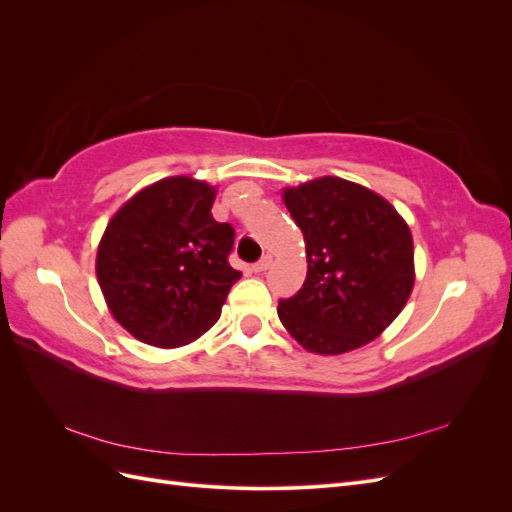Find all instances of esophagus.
Instances as JSON below:
<instances>
[{"label":"esophagus","instance_id":"1","mask_svg":"<svg viewBox=\"0 0 512 512\" xmlns=\"http://www.w3.org/2000/svg\"><path fill=\"white\" fill-rule=\"evenodd\" d=\"M271 262H273V258H271V256H262L252 269H254V273H265V271L271 267Z\"/></svg>","mask_w":512,"mask_h":512}]
</instances>
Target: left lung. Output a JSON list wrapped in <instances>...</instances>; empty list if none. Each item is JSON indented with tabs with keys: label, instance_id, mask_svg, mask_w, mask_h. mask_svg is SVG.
<instances>
[{
	"label": "left lung",
	"instance_id": "obj_1",
	"mask_svg": "<svg viewBox=\"0 0 512 512\" xmlns=\"http://www.w3.org/2000/svg\"><path fill=\"white\" fill-rule=\"evenodd\" d=\"M282 198L307 258L303 288L277 307L286 331L324 356L374 342L414 288L410 226L389 200L342 177L292 185Z\"/></svg>",
	"mask_w": 512,
	"mask_h": 512
}]
</instances>
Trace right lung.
Wrapping results in <instances>:
<instances>
[{"mask_svg":"<svg viewBox=\"0 0 512 512\" xmlns=\"http://www.w3.org/2000/svg\"><path fill=\"white\" fill-rule=\"evenodd\" d=\"M218 188L166 177L123 203L98 243L96 275L108 312L138 342L179 348L222 314L241 271L228 265L230 224L213 220Z\"/></svg>","mask_w":512,"mask_h":512,"instance_id":"obj_1","label":"right lung"}]
</instances>
